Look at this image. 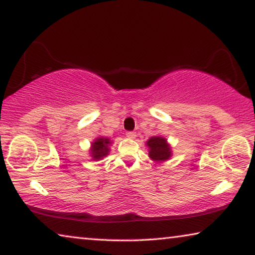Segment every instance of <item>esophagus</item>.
Instances as JSON below:
<instances>
[{
    "instance_id": "34e87169",
    "label": "esophagus",
    "mask_w": 255,
    "mask_h": 255,
    "mask_svg": "<svg viewBox=\"0 0 255 255\" xmlns=\"http://www.w3.org/2000/svg\"><path fill=\"white\" fill-rule=\"evenodd\" d=\"M126 136L128 138H135L136 137V132L135 131H127L126 132Z\"/></svg>"
}]
</instances>
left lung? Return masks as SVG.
<instances>
[{"mask_svg":"<svg viewBox=\"0 0 255 255\" xmlns=\"http://www.w3.org/2000/svg\"><path fill=\"white\" fill-rule=\"evenodd\" d=\"M147 146L149 147V157L154 161L162 162L171 157L172 153L165 138L159 136L150 137L147 140Z\"/></svg>","mask_w":255,"mask_h":255,"instance_id":"8db88e82","label":"left lung"}]
</instances>
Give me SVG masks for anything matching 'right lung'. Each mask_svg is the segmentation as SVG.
Returning <instances> with one entry per match:
<instances>
[{"label": "right lung", "mask_w": 255, "mask_h": 255, "mask_svg": "<svg viewBox=\"0 0 255 255\" xmlns=\"http://www.w3.org/2000/svg\"><path fill=\"white\" fill-rule=\"evenodd\" d=\"M110 140L108 138H98L94 143H92V158L93 159H101L103 156H107L108 153H109V148H108V145H109Z\"/></svg>", "instance_id": "right-lung-1"}]
</instances>
